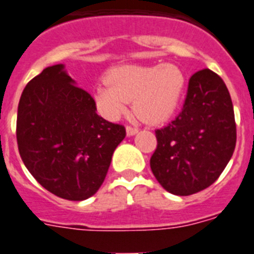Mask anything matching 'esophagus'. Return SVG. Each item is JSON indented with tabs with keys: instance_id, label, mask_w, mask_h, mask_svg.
<instances>
[{
	"instance_id": "obj_1",
	"label": "esophagus",
	"mask_w": 254,
	"mask_h": 254,
	"mask_svg": "<svg viewBox=\"0 0 254 254\" xmlns=\"http://www.w3.org/2000/svg\"><path fill=\"white\" fill-rule=\"evenodd\" d=\"M126 132H127V135L128 136H133L137 133L138 128L137 127H132V126H127V127H126Z\"/></svg>"
}]
</instances>
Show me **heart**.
<instances>
[{
	"label": "heart",
	"mask_w": 254,
	"mask_h": 254,
	"mask_svg": "<svg viewBox=\"0 0 254 254\" xmlns=\"http://www.w3.org/2000/svg\"><path fill=\"white\" fill-rule=\"evenodd\" d=\"M186 88V75L179 65H122L108 73L97 86L94 101L104 118L117 121L133 101L135 112L149 123L166 122L176 113Z\"/></svg>",
	"instance_id": "obj_1"
}]
</instances>
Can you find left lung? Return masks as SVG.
Returning <instances> with one entry per match:
<instances>
[{"label":"left lung","mask_w":254,"mask_h":254,"mask_svg":"<svg viewBox=\"0 0 254 254\" xmlns=\"http://www.w3.org/2000/svg\"><path fill=\"white\" fill-rule=\"evenodd\" d=\"M155 136L150 168L167 191L186 196L211 186L236 144L233 101L222 78L209 69L194 73L181 113Z\"/></svg>","instance_id":"left-lung-1"}]
</instances>
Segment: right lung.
Returning a JSON list of instances; mask_svg holds the SVG:
<instances>
[{"instance_id":"obj_1","label":"right lung","mask_w":254,"mask_h":254,"mask_svg":"<svg viewBox=\"0 0 254 254\" xmlns=\"http://www.w3.org/2000/svg\"><path fill=\"white\" fill-rule=\"evenodd\" d=\"M125 136L123 126L97 116L92 96L75 86L63 64L43 69L21 94L19 153L30 175L56 196H92Z\"/></svg>"}]
</instances>
